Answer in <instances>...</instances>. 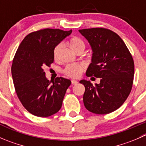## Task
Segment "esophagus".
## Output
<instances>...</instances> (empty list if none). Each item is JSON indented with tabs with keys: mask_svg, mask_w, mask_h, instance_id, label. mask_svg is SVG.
Masks as SVG:
<instances>
[{
	"mask_svg": "<svg viewBox=\"0 0 146 146\" xmlns=\"http://www.w3.org/2000/svg\"><path fill=\"white\" fill-rule=\"evenodd\" d=\"M71 83H72V85H76V84H78V81L76 80H72Z\"/></svg>",
	"mask_w": 146,
	"mask_h": 146,
	"instance_id": "esophagus-1",
	"label": "esophagus"
}]
</instances>
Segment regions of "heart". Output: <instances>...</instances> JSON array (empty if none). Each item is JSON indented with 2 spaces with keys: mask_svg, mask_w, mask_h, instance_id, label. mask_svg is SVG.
<instances>
[{
  "mask_svg": "<svg viewBox=\"0 0 146 146\" xmlns=\"http://www.w3.org/2000/svg\"><path fill=\"white\" fill-rule=\"evenodd\" d=\"M69 46L74 52L77 53L80 50L85 49V45L81 39L78 37H73L69 41ZM61 48H62V44H59L54 48V56L55 58L58 57V53H59ZM85 66L83 64H68L65 68L64 73L68 77L73 78H77L80 77L82 71L85 70Z\"/></svg>",
  "mask_w": 146,
  "mask_h": 146,
  "instance_id": "obj_1",
  "label": "heart"
}]
</instances>
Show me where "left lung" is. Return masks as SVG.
I'll use <instances>...</instances> for the list:
<instances>
[{
    "instance_id": "obj_1",
    "label": "left lung",
    "mask_w": 146,
    "mask_h": 146,
    "mask_svg": "<svg viewBox=\"0 0 146 146\" xmlns=\"http://www.w3.org/2000/svg\"><path fill=\"white\" fill-rule=\"evenodd\" d=\"M92 48L91 63L86 70L88 77L100 78L92 85L81 80L85 91L83 103L88 111L106 114L119 109L130 94L134 76L131 54L117 34L104 28L79 29Z\"/></svg>"
}]
</instances>
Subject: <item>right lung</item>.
Segmentation results:
<instances>
[{"mask_svg": "<svg viewBox=\"0 0 146 146\" xmlns=\"http://www.w3.org/2000/svg\"><path fill=\"white\" fill-rule=\"evenodd\" d=\"M72 30L44 29L32 32L21 42L11 68L15 89L25 108L33 115L47 117L58 112L71 81L47 80L44 68L54 62L55 47Z\"/></svg>", "mask_w": 146, "mask_h": 146, "instance_id": "add662e5", "label": "right lung"}]
</instances>
